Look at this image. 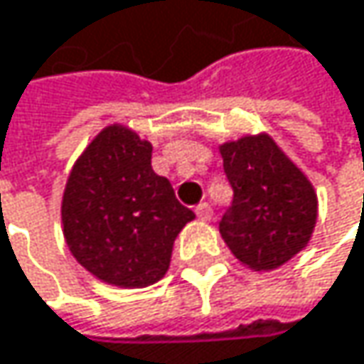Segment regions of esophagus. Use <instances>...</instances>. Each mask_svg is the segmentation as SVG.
Wrapping results in <instances>:
<instances>
[{"label": "esophagus", "mask_w": 364, "mask_h": 364, "mask_svg": "<svg viewBox=\"0 0 364 364\" xmlns=\"http://www.w3.org/2000/svg\"><path fill=\"white\" fill-rule=\"evenodd\" d=\"M196 215H198L200 219H210V217H213V206H210L208 202H200V204L196 206Z\"/></svg>", "instance_id": "34e87169"}]
</instances>
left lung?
<instances>
[{
    "mask_svg": "<svg viewBox=\"0 0 364 364\" xmlns=\"http://www.w3.org/2000/svg\"><path fill=\"white\" fill-rule=\"evenodd\" d=\"M234 189L219 232L238 261L276 269L299 253L316 225L318 200L308 177L267 136H242L219 147Z\"/></svg>",
    "mask_w": 364,
    "mask_h": 364,
    "instance_id": "1",
    "label": "left lung"
}]
</instances>
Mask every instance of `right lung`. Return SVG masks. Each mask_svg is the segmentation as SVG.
Returning a JSON list of instances; mask_svg holds the SVG:
<instances>
[{
	"instance_id": "right-lung-1",
	"label": "right lung",
	"mask_w": 364,
	"mask_h": 364,
	"mask_svg": "<svg viewBox=\"0 0 364 364\" xmlns=\"http://www.w3.org/2000/svg\"><path fill=\"white\" fill-rule=\"evenodd\" d=\"M63 234L99 280L141 289L158 282L175 238L196 215L151 168V143L113 124L75 162L63 193Z\"/></svg>"
}]
</instances>
